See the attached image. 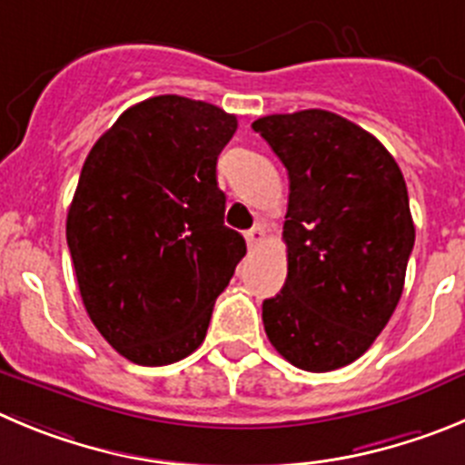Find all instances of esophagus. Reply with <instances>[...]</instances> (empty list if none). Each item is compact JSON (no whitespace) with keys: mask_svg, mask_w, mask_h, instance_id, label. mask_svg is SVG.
Segmentation results:
<instances>
[{"mask_svg":"<svg viewBox=\"0 0 465 465\" xmlns=\"http://www.w3.org/2000/svg\"><path fill=\"white\" fill-rule=\"evenodd\" d=\"M245 241H247V245H250V247L262 245V242L266 241V229H263L262 224H257V227H252L250 232L245 233Z\"/></svg>","mask_w":465,"mask_h":465,"instance_id":"esophagus-1","label":"esophagus"}]
</instances>
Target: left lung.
I'll return each mask as SVG.
<instances>
[{"label": "left lung", "instance_id": "obj_1", "mask_svg": "<svg viewBox=\"0 0 465 465\" xmlns=\"http://www.w3.org/2000/svg\"><path fill=\"white\" fill-rule=\"evenodd\" d=\"M252 128L289 172V272L263 301V328L298 370H340L401 298L415 242L406 181L374 134L332 112L262 116Z\"/></svg>", "mask_w": 465, "mask_h": 465}]
</instances>
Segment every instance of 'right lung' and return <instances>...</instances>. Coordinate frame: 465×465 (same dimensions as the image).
<instances>
[{"label": "right lung", "mask_w": 465, "mask_h": 465, "mask_svg": "<svg viewBox=\"0 0 465 465\" xmlns=\"http://www.w3.org/2000/svg\"><path fill=\"white\" fill-rule=\"evenodd\" d=\"M238 121L183 95L128 107L94 144L66 220L84 310L124 358L163 367L203 341L245 238L215 164Z\"/></svg>", "instance_id": "obj_1"}]
</instances>
